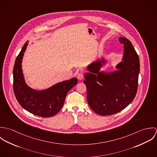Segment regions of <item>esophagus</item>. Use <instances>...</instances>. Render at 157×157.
<instances>
[{"instance_id":"1","label":"esophagus","mask_w":157,"mask_h":157,"mask_svg":"<svg viewBox=\"0 0 157 157\" xmlns=\"http://www.w3.org/2000/svg\"><path fill=\"white\" fill-rule=\"evenodd\" d=\"M83 78H84V74H83L82 72L78 73V74H77V78H78V80H82Z\"/></svg>"}]
</instances>
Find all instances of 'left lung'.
I'll list each match as a JSON object with an SVG mask.
<instances>
[{"label": "left lung", "instance_id": "left-lung-1", "mask_svg": "<svg viewBox=\"0 0 157 157\" xmlns=\"http://www.w3.org/2000/svg\"><path fill=\"white\" fill-rule=\"evenodd\" d=\"M124 45L123 61L117 65L118 71L100 72L104 59L94 62L85 75L87 101L90 108L100 115H111L122 111L134 99L138 89L140 60L131 42L119 37ZM102 62L101 63V62Z\"/></svg>", "mask_w": 157, "mask_h": 157}]
</instances>
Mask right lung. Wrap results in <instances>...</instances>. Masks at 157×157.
Returning a JSON list of instances; mask_svg holds the SVG:
<instances>
[{
	"mask_svg": "<svg viewBox=\"0 0 157 157\" xmlns=\"http://www.w3.org/2000/svg\"><path fill=\"white\" fill-rule=\"evenodd\" d=\"M27 41L17 56L13 68V90L20 105L27 111L42 117L55 115L62 109L67 92L78 82L77 78L58 83L48 90H36L25 83L22 60L27 48Z\"/></svg>",
	"mask_w": 157,
	"mask_h": 157,
	"instance_id": "add662e5",
	"label": "right lung"
}]
</instances>
